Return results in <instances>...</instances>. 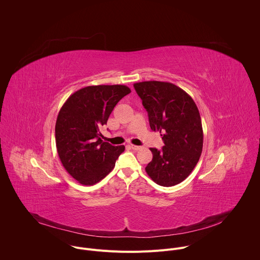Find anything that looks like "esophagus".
<instances>
[{"label": "esophagus", "instance_id": "esophagus-1", "mask_svg": "<svg viewBox=\"0 0 260 260\" xmlns=\"http://www.w3.org/2000/svg\"><path fill=\"white\" fill-rule=\"evenodd\" d=\"M129 147H130L131 149H133V150H139V149H141V147H140V146L133 145V144H130V145H129Z\"/></svg>", "mask_w": 260, "mask_h": 260}]
</instances>
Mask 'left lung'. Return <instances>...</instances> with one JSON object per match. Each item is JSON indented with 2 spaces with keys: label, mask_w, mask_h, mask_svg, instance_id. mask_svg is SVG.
Wrapping results in <instances>:
<instances>
[{
  "label": "left lung",
  "mask_w": 260,
  "mask_h": 260,
  "mask_svg": "<svg viewBox=\"0 0 260 260\" xmlns=\"http://www.w3.org/2000/svg\"><path fill=\"white\" fill-rule=\"evenodd\" d=\"M134 88L148 113L152 131L162 133L165 146L150 148L152 160L145 171L159 185L184 180L197 166L203 150V127L198 107L180 87L166 82H142Z\"/></svg>",
  "instance_id": "obj_1"
}]
</instances>
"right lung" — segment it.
Returning <instances> with one entry per match:
<instances>
[{"label":"right lung","instance_id":"1","mask_svg":"<svg viewBox=\"0 0 260 260\" xmlns=\"http://www.w3.org/2000/svg\"><path fill=\"white\" fill-rule=\"evenodd\" d=\"M130 88L122 85L89 86L74 92L61 107L55 124L59 159L75 179L92 185L112 172L125 146H113L101 138L117 103Z\"/></svg>","mask_w":260,"mask_h":260}]
</instances>
